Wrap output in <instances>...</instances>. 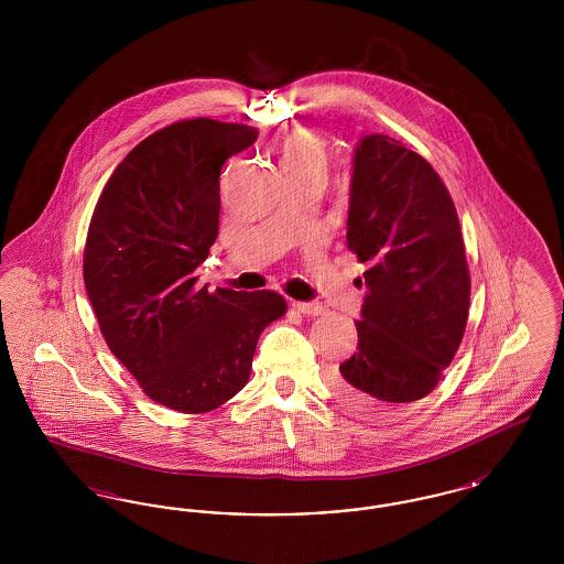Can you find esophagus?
I'll return each instance as SVG.
<instances>
[{
    "label": "esophagus",
    "instance_id": "34e87169",
    "mask_svg": "<svg viewBox=\"0 0 564 564\" xmlns=\"http://www.w3.org/2000/svg\"><path fill=\"white\" fill-rule=\"evenodd\" d=\"M292 306H294L297 313H302L306 317H319L323 313V306L317 304V302H294Z\"/></svg>",
    "mask_w": 564,
    "mask_h": 564
}]
</instances>
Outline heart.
Listing matches in <instances>:
<instances>
[{"mask_svg": "<svg viewBox=\"0 0 564 564\" xmlns=\"http://www.w3.org/2000/svg\"><path fill=\"white\" fill-rule=\"evenodd\" d=\"M279 162L283 173H317L323 177L327 169V152L317 134L297 129L281 141Z\"/></svg>", "mask_w": 564, "mask_h": 564, "instance_id": "b5f03b06", "label": "heart"}]
</instances>
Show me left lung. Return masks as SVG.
Here are the masks:
<instances>
[{"mask_svg": "<svg viewBox=\"0 0 564 564\" xmlns=\"http://www.w3.org/2000/svg\"><path fill=\"white\" fill-rule=\"evenodd\" d=\"M347 245L368 264L357 352L329 378L357 414L387 416L437 387L463 340L471 279L451 192L387 134L355 148ZM361 288V279H357Z\"/></svg>", "mask_w": 564, "mask_h": 564, "instance_id": "left-lung-1", "label": "left lung"}]
</instances>
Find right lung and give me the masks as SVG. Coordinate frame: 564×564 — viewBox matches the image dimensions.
I'll return each mask as SVG.
<instances>
[{
	"label": "right lung",
	"mask_w": 564,
	"mask_h": 564,
	"mask_svg": "<svg viewBox=\"0 0 564 564\" xmlns=\"http://www.w3.org/2000/svg\"><path fill=\"white\" fill-rule=\"evenodd\" d=\"M258 129L212 118L145 137L101 192L84 247V285L109 350L143 393L200 414L247 384L260 334L285 315L269 290L198 288L219 224V173Z\"/></svg>",
	"instance_id": "add662e5"
}]
</instances>
